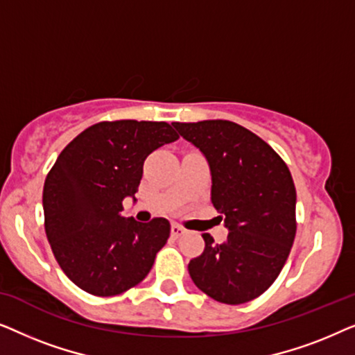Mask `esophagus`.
I'll return each instance as SVG.
<instances>
[{
    "label": "esophagus",
    "mask_w": 355,
    "mask_h": 355,
    "mask_svg": "<svg viewBox=\"0 0 355 355\" xmlns=\"http://www.w3.org/2000/svg\"><path fill=\"white\" fill-rule=\"evenodd\" d=\"M186 230H184L182 226H179V225H176V223H174V225L171 226V234H173V237H179V236H182V234H186Z\"/></svg>",
    "instance_id": "34e87169"
}]
</instances>
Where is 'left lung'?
I'll return each instance as SVG.
<instances>
[{
	"label": "left lung",
	"instance_id": "left-lung-1",
	"mask_svg": "<svg viewBox=\"0 0 355 355\" xmlns=\"http://www.w3.org/2000/svg\"><path fill=\"white\" fill-rule=\"evenodd\" d=\"M200 148L211 171V202L230 230L189 261L196 286L218 302L237 305L265 293L288 260L295 230V187L288 164L259 135L225 119L173 123Z\"/></svg>",
	"mask_w": 355,
	"mask_h": 355
}]
</instances>
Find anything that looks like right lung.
I'll return each instance as SVG.
<instances>
[{
	"label": "right lung",
	"instance_id": "add662e5",
	"mask_svg": "<svg viewBox=\"0 0 355 355\" xmlns=\"http://www.w3.org/2000/svg\"><path fill=\"white\" fill-rule=\"evenodd\" d=\"M158 121H103L66 145L43 186L45 231L53 255L76 286L110 297L137 286L152 270L171 226L121 216L139 191L144 162L178 140Z\"/></svg>",
	"mask_w": 355,
	"mask_h": 355
}]
</instances>
